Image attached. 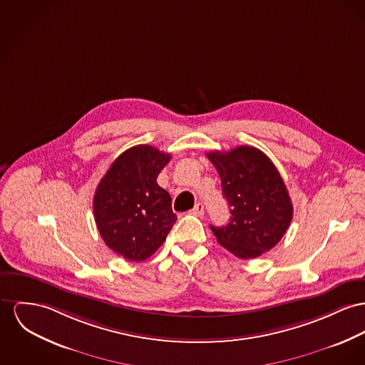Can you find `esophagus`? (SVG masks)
I'll use <instances>...</instances> for the list:
<instances>
[{
  "label": "esophagus",
  "instance_id": "obj_1",
  "mask_svg": "<svg viewBox=\"0 0 365 365\" xmlns=\"http://www.w3.org/2000/svg\"><path fill=\"white\" fill-rule=\"evenodd\" d=\"M191 213L195 215V216H203V213H205V207H203V203H202V202H197V203L195 205L194 209L191 210Z\"/></svg>",
  "mask_w": 365,
  "mask_h": 365
}]
</instances>
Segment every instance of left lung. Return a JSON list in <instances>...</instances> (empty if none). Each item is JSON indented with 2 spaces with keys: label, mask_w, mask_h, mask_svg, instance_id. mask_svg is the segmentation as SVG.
Returning <instances> with one entry per match:
<instances>
[{
  "label": "left lung",
  "mask_w": 365,
  "mask_h": 365,
  "mask_svg": "<svg viewBox=\"0 0 365 365\" xmlns=\"http://www.w3.org/2000/svg\"><path fill=\"white\" fill-rule=\"evenodd\" d=\"M230 205L227 225H210L217 242L247 260L262 256L287 232L293 206L281 174L266 153L241 145L228 152H209Z\"/></svg>",
  "instance_id": "1"
}]
</instances>
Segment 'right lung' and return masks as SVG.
Masks as SVG:
<instances>
[{"label":"right lung","instance_id":"add662e5","mask_svg":"<svg viewBox=\"0 0 365 365\" xmlns=\"http://www.w3.org/2000/svg\"><path fill=\"white\" fill-rule=\"evenodd\" d=\"M170 153L150 145L124 150L102 177L93 209L109 249L128 262H144L166 241L177 216L169 192L156 178Z\"/></svg>","mask_w":365,"mask_h":365}]
</instances>
